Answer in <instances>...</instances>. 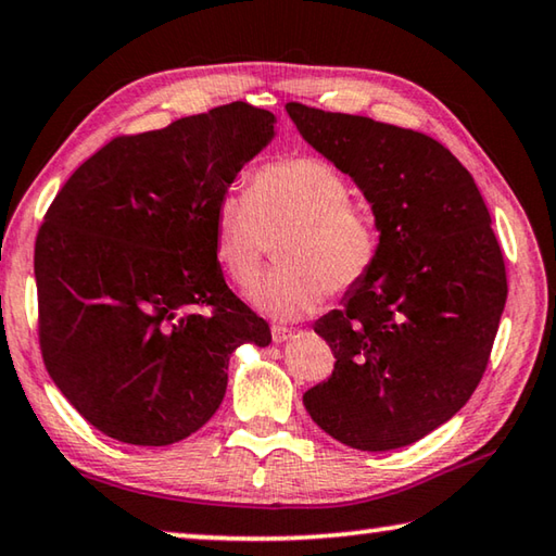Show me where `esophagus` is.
Returning <instances> with one entry per match:
<instances>
[{
    "mask_svg": "<svg viewBox=\"0 0 556 556\" xmlns=\"http://www.w3.org/2000/svg\"><path fill=\"white\" fill-rule=\"evenodd\" d=\"M291 338V328L287 326H271V341L275 343H285Z\"/></svg>",
    "mask_w": 556,
    "mask_h": 556,
    "instance_id": "esophagus-1",
    "label": "esophagus"
}]
</instances>
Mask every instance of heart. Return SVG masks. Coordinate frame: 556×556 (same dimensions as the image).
I'll return each mask as SVG.
<instances>
[{"instance_id": "obj_1", "label": "heart", "mask_w": 556, "mask_h": 556, "mask_svg": "<svg viewBox=\"0 0 556 556\" xmlns=\"http://www.w3.org/2000/svg\"><path fill=\"white\" fill-rule=\"evenodd\" d=\"M215 257L235 285L248 287L279 238L281 267L250 291L252 304L279 321L314 314L328 291L348 294L380 260L382 232L351 184L318 156H287L257 166L250 191H225L213 211Z\"/></svg>"}]
</instances>
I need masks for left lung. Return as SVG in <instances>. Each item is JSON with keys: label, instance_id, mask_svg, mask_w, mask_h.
Masks as SVG:
<instances>
[{"label": "left lung", "instance_id": "left-lung-1", "mask_svg": "<svg viewBox=\"0 0 556 556\" xmlns=\"http://www.w3.org/2000/svg\"><path fill=\"white\" fill-rule=\"evenodd\" d=\"M287 112L382 232L370 277L314 324L336 365L304 407L345 446H409L464 407L491 357L507 299L491 213L466 166L421 131L301 102Z\"/></svg>", "mask_w": 556, "mask_h": 556}]
</instances>
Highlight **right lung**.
Segmentation results:
<instances>
[{"mask_svg": "<svg viewBox=\"0 0 556 556\" xmlns=\"http://www.w3.org/2000/svg\"><path fill=\"white\" fill-rule=\"evenodd\" d=\"M275 137L248 102L115 137L63 184L36 238L39 343L55 388L92 427L168 446L220 407L228 361L265 348V318L232 294L213 211Z\"/></svg>", "mask_w": 556, "mask_h": 556, "instance_id": "add662e5", "label": "right lung"}]
</instances>
